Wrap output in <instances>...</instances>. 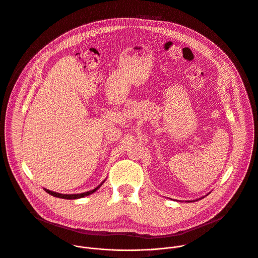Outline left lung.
I'll list each match as a JSON object with an SVG mask.
<instances>
[{"label": "left lung", "mask_w": 258, "mask_h": 258, "mask_svg": "<svg viewBox=\"0 0 258 258\" xmlns=\"http://www.w3.org/2000/svg\"><path fill=\"white\" fill-rule=\"evenodd\" d=\"M208 195V194H207ZM207 195H205V196H207ZM202 198H204V197H201V198H199V199H196V200H194V201H188V202H195V201H198V200H201Z\"/></svg>", "instance_id": "obj_1"}]
</instances>
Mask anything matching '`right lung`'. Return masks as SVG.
Here are the masks:
<instances>
[{
  "mask_svg": "<svg viewBox=\"0 0 258 258\" xmlns=\"http://www.w3.org/2000/svg\"><path fill=\"white\" fill-rule=\"evenodd\" d=\"M104 181H105V179L100 183V185H99L98 187H96L95 189H93V190H91V191H88V192H85V193H81V194H60V193H56V192L50 191V190L45 189V188H44V190H45L48 194H50V195H52V196H54V197H57V198H62V199H80V198H84V197H86V196H89V195L95 193V192L103 185Z\"/></svg>",
  "mask_w": 258,
  "mask_h": 258,
  "instance_id": "1",
  "label": "right lung"
}]
</instances>
